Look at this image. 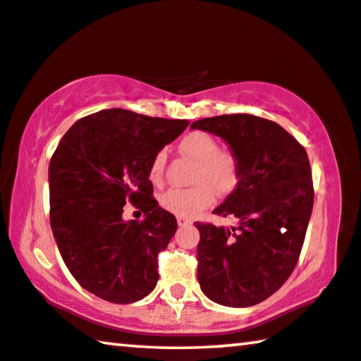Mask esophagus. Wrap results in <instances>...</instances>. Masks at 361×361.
Listing matches in <instances>:
<instances>
[{"label": "esophagus", "mask_w": 361, "mask_h": 361, "mask_svg": "<svg viewBox=\"0 0 361 361\" xmlns=\"http://www.w3.org/2000/svg\"><path fill=\"white\" fill-rule=\"evenodd\" d=\"M176 223H178V226H188V225H191L192 221L185 219V216H178V219H176Z\"/></svg>", "instance_id": "34e87169"}]
</instances>
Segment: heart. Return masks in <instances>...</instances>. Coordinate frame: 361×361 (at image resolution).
Returning a JSON list of instances; mask_svg holds the SVG:
<instances>
[{"label": "heart", "mask_w": 361, "mask_h": 361, "mask_svg": "<svg viewBox=\"0 0 361 361\" xmlns=\"http://www.w3.org/2000/svg\"><path fill=\"white\" fill-rule=\"evenodd\" d=\"M180 152L196 162L190 190H170L160 196V205L178 216H196L210 207L215 193L226 196L236 190L241 178V164L230 151H221L219 141L205 131H191L180 141ZM165 151H159L149 165V178L159 185L164 180Z\"/></svg>", "instance_id": "b5f03b06"}]
</instances>
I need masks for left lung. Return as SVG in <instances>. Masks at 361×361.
Segmentation results:
<instances>
[{
	"mask_svg": "<svg viewBox=\"0 0 361 361\" xmlns=\"http://www.w3.org/2000/svg\"><path fill=\"white\" fill-rule=\"evenodd\" d=\"M191 128L220 136L241 164L236 190L214 210L238 225L194 223L201 233L197 281L216 304L257 305L299 260L314 196L307 152L281 125L250 114L201 118Z\"/></svg>",
	"mask_w": 361,
	"mask_h": 361,
	"instance_id": "8db88e82",
	"label": "left lung"
}]
</instances>
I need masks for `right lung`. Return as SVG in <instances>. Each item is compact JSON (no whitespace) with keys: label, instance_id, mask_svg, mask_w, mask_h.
I'll list each match as a JSON object with an SVG mask.
<instances>
[{"label":"right lung","instance_id":"right-lung-1","mask_svg":"<svg viewBox=\"0 0 361 361\" xmlns=\"http://www.w3.org/2000/svg\"><path fill=\"white\" fill-rule=\"evenodd\" d=\"M190 125L106 109L77 120L49 162V221L59 252L83 289L131 304L156 288L159 254L176 231L152 197V157ZM131 202L145 216L125 222Z\"/></svg>","mask_w":361,"mask_h":361}]
</instances>
